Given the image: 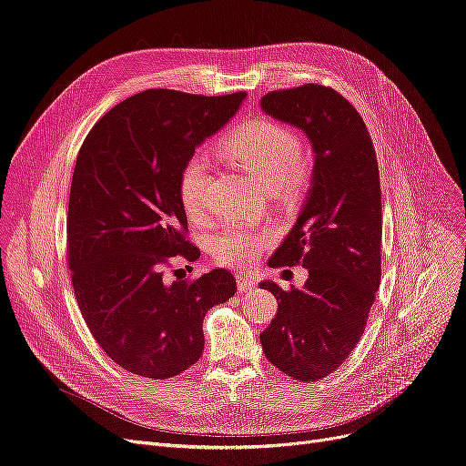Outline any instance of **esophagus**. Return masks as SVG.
<instances>
[{
    "label": "esophagus",
    "instance_id": "1",
    "mask_svg": "<svg viewBox=\"0 0 466 466\" xmlns=\"http://www.w3.org/2000/svg\"><path fill=\"white\" fill-rule=\"evenodd\" d=\"M236 280H238V289L242 291V294L255 289V280H253L251 274H248V272H239L238 277H236Z\"/></svg>",
    "mask_w": 466,
    "mask_h": 466
}]
</instances>
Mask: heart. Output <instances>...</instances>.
Instances as JSON below:
<instances>
[{
    "label": "heart",
    "mask_w": 466,
    "mask_h": 466,
    "mask_svg": "<svg viewBox=\"0 0 466 466\" xmlns=\"http://www.w3.org/2000/svg\"><path fill=\"white\" fill-rule=\"evenodd\" d=\"M224 157L248 172L267 189H294L305 178V146L301 137L274 120H255L236 130L220 144ZM211 172L205 155L194 153L180 172V201L186 215L199 220L209 209ZM268 242L265 230L230 224L211 242L213 259L224 267L246 268Z\"/></svg>",
    "instance_id": "1"
}]
</instances>
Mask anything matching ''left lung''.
Wrapping results in <instances>:
<instances>
[{
	"label": "left lung",
	"instance_id": "1",
	"mask_svg": "<svg viewBox=\"0 0 466 466\" xmlns=\"http://www.w3.org/2000/svg\"><path fill=\"white\" fill-rule=\"evenodd\" d=\"M261 109L303 130L315 153L303 209L268 267L309 270L303 289L261 282L279 313L259 336L270 363L301 382L332 374L365 332L382 270V192L370 134L351 103L320 84L268 92Z\"/></svg>",
	"mask_w": 466,
	"mask_h": 466
}]
</instances>
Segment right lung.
Masks as SVG:
<instances>
[{"label":"right lung","instance_id":"right-lung-1","mask_svg":"<svg viewBox=\"0 0 466 466\" xmlns=\"http://www.w3.org/2000/svg\"><path fill=\"white\" fill-rule=\"evenodd\" d=\"M246 94L146 90L103 115L78 151L66 217L68 268L80 313L118 367L165 380L198 363L203 317L236 294L215 268L168 282L165 268L198 261L186 239L180 172Z\"/></svg>","mask_w":466,"mask_h":466}]
</instances>
